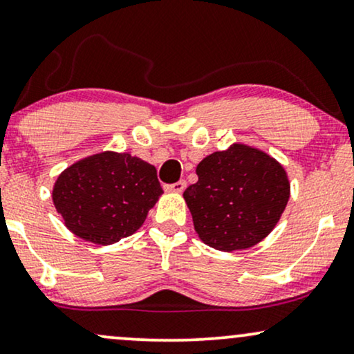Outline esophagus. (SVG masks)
<instances>
[{
  "label": "esophagus",
  "mask_w": 354,
  "mask_h": 354,
  "mask_svg": "<svg viewBox=\"0 0 354 354\" xmlns=\"http://www.w3.org/2000/svg\"><path fill=\"white\" fill-rule=\"evenodd\" d=\"M165 189H167L168 192H176V194H181V192L186 189V181L180 180L178 183H174V185L165 186Z\"/></svg>",
  "instance_id": "34e87169"
}]
</instances>
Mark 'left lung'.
<instances>
[{"instance_id": "1", "label": "left lung", "mask_w": 354, "mask_h": 354, "mask_svg": "<svg viewBox=\"0 0 354 354\" xmlns=\"http://www.w3.org/2000/svg\"><path fill=\"white\" fill-rule=\"evenodd\" d=\"M183 194L201 240L218 252L258 245L271 234L290 196L288 171L258 147L235 142L196 167Z\"/></svg>"}]
</instances>
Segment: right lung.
Wrapping results in <instances>:
<instances>
[{
  "label": "right lung",
  "mask_w": 354,
  "mask_h": 354,
  "mask_svg": "<svg viewBox=\"0 0 354 354\" xmlns=\"http://www.w3.org/2000/svg\"><path fill=\"white\" fill-rule=\"evenodd\" d=\"M162 194L153 165L111 150L70 165L52 187L53 205L66 229L96 245L136 234Z\"/></svg>",
  "instance_id": "1"
}]
</instances>
